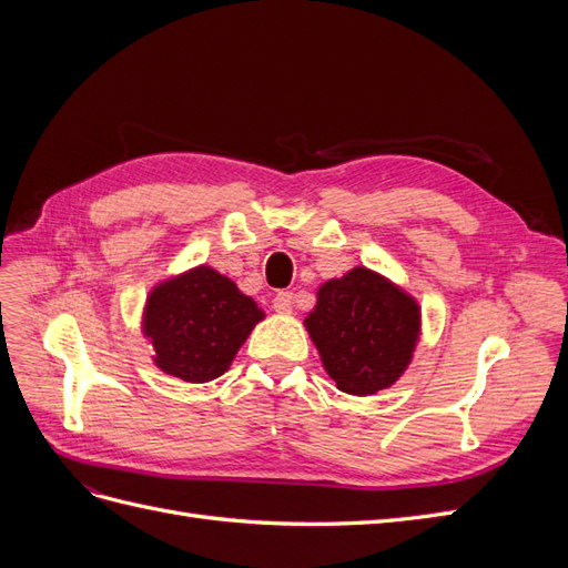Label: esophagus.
<instances>
[{
  "label": "esophagus",
  "mask_w": 568,
  "mask_h": 568,
  "mask_svg": "<svg viewBox=\"0 0 568 568\" xmlns=\"http://www.w3.org/2000/svg\"><path fill=\"white\" fill-rule=\"evenodd\" d=\"M272 307H274V313H280V315L291 313V307H294V294H291V291H280V294L272 298Z\"/></svg>",
  "instance_id": "1"
}]
</instances>
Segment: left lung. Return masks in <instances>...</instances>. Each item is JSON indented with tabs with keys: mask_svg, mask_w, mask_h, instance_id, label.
<instances>
[{
	"mask_svg": "<svg viewBox=\"0 0 568 568\" xmlns=\"http://www.w3.org/2000/svg\"><path fill=\"white\" fill-rule=\"evenodd\" d=\"M305 329L338 390L372 395L398 382L412 363L422 311L379 272L353 267L317 288Z\"/></svg>",
	"mask_w": 568,
	"mask_h": 568,
	"instance_id": "obj_1",
	"label": "left lung"
}]
</instances>
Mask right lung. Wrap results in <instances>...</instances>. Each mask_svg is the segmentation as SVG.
Masks as SVG:
<instances>
[{
  "label": "right lung",
  "instance_id": "add662e5",
  "mask_svg": "<svg viewBox=\"0 0 568 568\" xmlns=\"http://www.w3.org/2000/svg\"><path fill=\"white\" fill-rule=\"evenodd\" d=\"M265 317L257 303L209 265L186 270L151 288L142 329L153 365L186 384L217 379Z\"/></svg>",
  "mask_w": 568,
  "mask_h": 568
}]
</instances>
